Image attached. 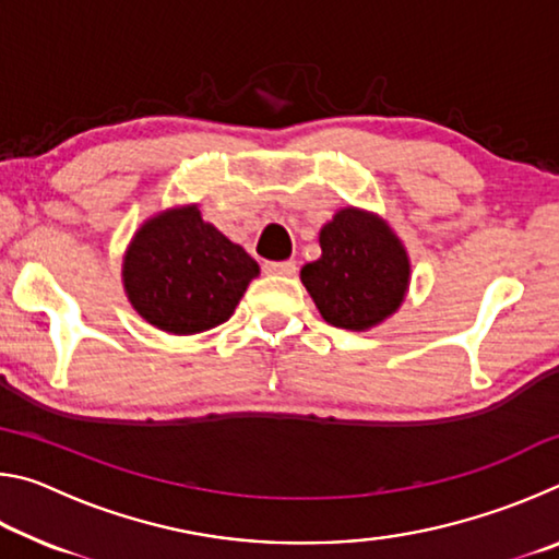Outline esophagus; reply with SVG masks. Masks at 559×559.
<instances>
[{"label": "esophagus", "mask_w": 559, "mask_h": 559, "mask_svg": "<svg viewBox=\"0 0 559 559\" xmlns=\"http://www.w3.org/2000/svg\"><path fill=\"white\" fill-rule=\"evenodd\" d=\"M263 271L269 276H293L296 273V261H266L263 263Z\"/></svg>", "instance_id": "34e87169"}]
</instances>
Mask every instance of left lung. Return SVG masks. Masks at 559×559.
<instances>
[{
  "label": "left lung",
  "instance_id": "left-lung-1",
  "mask_svg": "<svg viewBox=\"0 0 559 559\" xmlns=\"http://www.w3.org/2000/svg\"><path fill=\"white\" fill-rule=\"evenodd\" d=\"M320 259L300 269V281L325 323L370 330L396 313L412 266L390 224L347 206L320 229Z\"/></svg>",
  "mask_w": 559,
  "mask_h": 559
}]
</instances>
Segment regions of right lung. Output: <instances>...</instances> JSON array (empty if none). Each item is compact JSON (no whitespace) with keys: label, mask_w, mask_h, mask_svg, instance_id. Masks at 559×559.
Instances as JSON below:
<instances>
[{"label":"right lung","mask_w":559,"mask_h":559,"mask_svg":"<svg viewBox=\"0 0 559 559\" xmlns=\"http://www.w3.org/2000/svg\"><path fill=\"white\" fill-rule=\"evenodd\" d=\"M259 263L202 219L197 204L147 219L122 259L132 308L173 335H194L231 318Z\"/></svg>","instance_id":"add662e5"}]
</instances>
